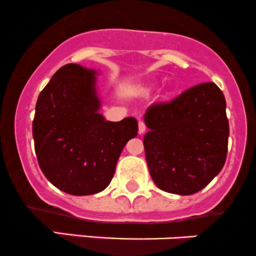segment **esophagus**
Segmentation results:
<instances>
[{
  "label": "esophagus",
  "instance_id": "esophagus-1",
  "mask_svg": "<svg viewBox=\"0 0 256 256\" xmlns=\"http://www.w3.org/2000/svg\"><path fill=\"white\" fill-rule=\"evenodd\" d=\"M146 123L144 122H139V124H138V132H139V134H143L144 132H146Z\"/></svg>",
  "mask_w": 256,
  "mask_h": 256
}]
</instances>
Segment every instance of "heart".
Masks as SVG:
<instances>
[{
    "instance_id": "b5f03b06",
    "label": "heart",
    "mask_w": 256,
    "mask_h": 256,
    "mask_svg": "<svg viewBox=\"0 0 256 256\" xmlns=\"http://www.w3.org/2000/svg\"><path fill=\"white\" fill-rule=\"evenodd\" d=\"M152 88H154V85H146L143 88H142V91H143L144 94H148V92L152 91Z\"/></svg>"
}]
</instances>
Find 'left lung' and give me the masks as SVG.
I'll return each instance as SVG.
<instances>
[{"label":"left lung","mask_w":256,"mask_h":256,"mask_svg":"<svg viewBox=\"0 0 256 256\" xmlns=\"http://www.w3.org/2000/svg\"><path fill=\"white\" fill-rule=\"evenodd\" d=\"M226 106L220 88L204 82L146 110V159L160 190L182 196L196 194L220 172L228 150Z\"/></svg>","instance_id":"obj_1"}]
</instances>
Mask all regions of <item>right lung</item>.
<instances>
[{
    "label": "right lung",
    "instance_id": "obj_1",
    "mask_svg": "<svg viewBox=\"0 0 256 256\" xmlns=\"http://www.w3.org/2000/svg\"><path fill=\"white\" fill-rule=\"evenodd\" d=\"M96 71L60 68L39 94L33 120L36 159L50 182L75 196L110 185L120 155L138 134L136 118L110 122L98 113Z\"/></svg>",
    "mask_w": 256,
    "mask_h": 256
}]
</instances>
